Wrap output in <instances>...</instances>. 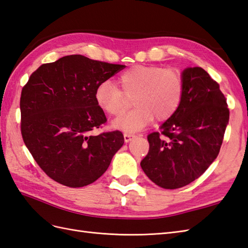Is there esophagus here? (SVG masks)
Returning <instances> with one entry per match:
<instances>
[{"label": "esophagus", "mask_w": 248, "mask_h": 248, "mask_svg": "<svg viewBox=\"0 0 248 248\" xmlns=\"http://www.w3.org/2000/svg\"><path fill=\"white\" fill-rule=\"evenodd\" d=\"M135 135L134 134H131V133H124V141L125 142H129L132 138H134Z\"/></svg>", "instance_id": "obj_1"}]
</instances>
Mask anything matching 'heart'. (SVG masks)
Masks as SVG:
<instances>
[{
    "label": "heart",
    "instance_id": "1",
    "mask_svg": "<svg viewBox=\"0 0 248 248\" xmlns=\"http://www.w3.org/2000/svg\"><path fill=\"white\" fill-rule=\"evenodd\" d=\"M118 85L107 80L97 85L95 101L112 116L123 111L128 98L134 97L137 108L112 122L115 129L128 133L140 131L154 117L158 122L171 118L180 108L184 84L181 74L155 65H135L120 74Z\"/></svg>",
    "mask_w": 248,
    "mask_h": 248
}]
</instances>
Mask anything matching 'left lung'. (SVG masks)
<instances>
[{"mask_svg":"<svg viewBox=\"0 0 248 248\" xmlns=\"http://www.w3.org/2000/svg\"><path fill=\"white\" fill-rule=\"evenodd\" d=\"M182 79L180 108L162 124L160 133L148 135L150 148L140 162L147 176L165 189L186 186L208 169L220 152L229 120L226 98L208 73L187 67Z\"/></svg>","mask_w":248,"mask_h":248,"instance_id":"obj_1","label":"left lung"}]
</instances>
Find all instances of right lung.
<instances>
[{"label": "right lung", "mask_w": 248, "mask_h": 248, "mask_svg": "<svg viewBox=\"0 0 248 248\" xmlns=\"http://www.w3.org/2000/svg\"><path fill=\"white\" fill-rule=\"evenodd\" d=\"M125 65L92 60L82 55L45 63L23 86L21 133L25 146L46 174L77 188L98 180L124 140L120 131L92 135L107 123L95 101L98 84Z\"/></svg>", "instance_id": "add662e5"}]
</instances>
